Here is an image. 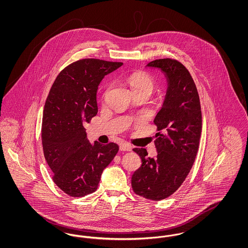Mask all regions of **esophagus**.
<instances>
[{"instance_id": "1", "label": "esophagus", "mask_w": 248, "mask_h": 248, "mask_svg": "<svg viewBox=\"0 0 248 248\" xmlns=\"http://www.w3.org/2000/svg\"><path fill=\"white\" fill-rule=\"evenodd\" d=\"M120 150L123 152H131L132 151V146L128 143H122L120 145Z\"/></svg>"}]
</instances>
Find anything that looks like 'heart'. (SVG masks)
<instances>
[{
  "label": "heart",
  "instance_id": "1",
  "mask_svg": "<svg viewBox=\"0 0 248 248\" xmlns=\"http://www.w3.org/2000/svg\"><path fill=\"white\" fill-rule=\"evenodd\" d=\"M128 83L133 92L144 91L151 94L154 88L153 77L143 71H137L132 73L128 77Z\"/></svg>",
  "mask_w": 248,
  "mask_h": 248
}]
</instances>
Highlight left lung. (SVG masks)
Masks as SVG:
<instances>
[{
  "instance_id": "obj_1",
  "label": "left lung",
  "mask_w": 248,
  "mask_h": 248,
  "mask_svg": "<svg viewBox=\"0 0 248 248\" xmlns=\"http://www.w3.org/2000/svg\"><path fill=\"white\" fill-rule=\"evenodd\" d=\"M147 67L163 71L168 86L154 121L158 130L154 140L157 156L148 157L143 148L133 149L142 164L131 184L136 194L160 201L181 186L192 167L199 148L202 111L196 85L183 64L176 59H156Z\"/></svg>"
}]
</instances>
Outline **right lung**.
<instances>
[{
  "label": "right lung",
  "instance_id": "right-lung-1",
  "mask_svg": "<svg viewBox=\"0 0 248 248\" xmlns=\"http://www.w3.org/2000/svg\"><path fill=\"white\" fill-rule=\"evenodd\" d=\"M122 65L100 59L78 60L60 71L48 94L42 124L44 154L54 182L72 197L94 192L104 168L118 153L113 142L91 144L83 124L97 113L99 83Z\"/></svg>",
  "mask_w": 248,
  "mask_h": 248
}]
</instances>
